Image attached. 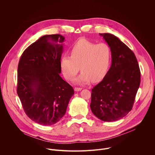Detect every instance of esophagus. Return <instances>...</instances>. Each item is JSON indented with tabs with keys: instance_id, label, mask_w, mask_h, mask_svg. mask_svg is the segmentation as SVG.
I'll list each match as a JSON object with an SVG mask.
<instances>
[{
	"instance_id": "34e87169",
	"label": "esophagus",
	"mask_w": 155,
	"mask_h": 155,
	"mask_svg": "<svg viewBox=\"0 0 155 155\" xmlns=\"http://www.w3.org/2000/svg\"><path fill=\"white\" fill-rule=\"evenodd\" d=\"M81 90H82L81 87H75L74 88V90H75V91H81Z\"/></svg>"
}]
</instances>
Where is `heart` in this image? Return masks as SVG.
Here are the masks:
<instances>
[{"label":"heart","mask_w":155,"mask_h":155,"mask_svg":"<svg viewBox=\"0 0 155 155\" xmlns=\"http://www.w3.org/2000/svg\"><path fill=\"white\" fill-rule=\"evenodd\" d=\"M71 56L64 55L60 67L64 76L69 80L74 78L80 70L77 84H86L92 80L101 81L107 74L112 61V50L105 43H95L81 39L71 48Z\"/></svg>","instance_id":"heart-1"}]
</instances>
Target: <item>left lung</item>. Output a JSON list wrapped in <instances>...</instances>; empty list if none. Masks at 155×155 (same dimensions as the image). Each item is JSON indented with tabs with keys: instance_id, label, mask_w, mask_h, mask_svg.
Here are the masks:
<instances>
[{
	"instance_id": "left-lung-1",
	"label": "left lung",
	"mask_w": 155,
	"mask_h": 155,
	"mask_svg": "<svg viewBox=\"0 0 155 155\" xmlns=\"http://www.w3.org/2000/svg\"><path fill=\"white\" fill-rule=\"evenodd\" d=\"M112 50V64L103 80L92 89L90 107L102 121H117L133 106L140 86V72L134 53L117 37L99 34Z\"/></svg>"
}]
</instances>
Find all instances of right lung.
<instances>
[{"label": "right lung", "instance_id": "obj_1", "mask_svg": "<svg viewBox=\"0 0 155 155\" xmlns=\"http://www.w3.org/2000/svg\"><path fill=\"white\" fill-rule=\"evenodd\" d=\"M64 39L60 34L41 37L25 50L18 64L17 94L28 117L44 126L62 118L74 94L60 76Z\"/></svg>", "mask_w": 155, "mask_h": 155}]
</instances>
